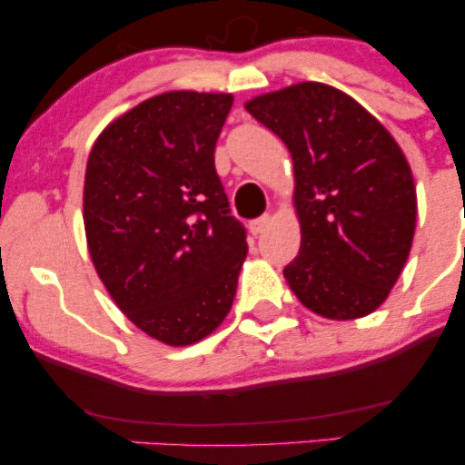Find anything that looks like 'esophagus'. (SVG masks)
Here are the masks:
<instances>
[{"mask_svg":"<svg viewBox=\"0 0 465 465\" xmlns=\"http://www.w3.org/2000/svg\"><path fill=\"white\" fill-rule=\"evenodd\" d=\"M269 225H271V216L264 214L260 218H253V221L249 223V232L253 233V236H260V233L266 232V227H269Z\"/></svg>","mask_w":465,"mask_h":465,"instance_id":"1","label":"esophagus"}]
</instances>
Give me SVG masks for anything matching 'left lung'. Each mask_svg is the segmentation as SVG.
I'll return each instance as SVG.
<instances>
[{"instance_id":"8db88e82","label":"left lung","mask_w":465,"mask_h":465,"mask_svg":"<svg viewBox=\"0 0 465 465\" xmlns=\"http://www.w3.org/2000/svg\"><path fill=\"white\" fill-rule=\"evenodd\" d=\"M244 109L292 157L302 244L284 269L291 291L334 322L373 312L413 244L418 196L402 148L365 106L323 83L255 95Z\"/></svg>"}]
</instances>
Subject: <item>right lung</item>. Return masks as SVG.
I'll list each match as a JSON object with an SVG mask.
<instances>
[{"label":"right lung","instance_id":"add662e5","mask_svg":"<svg viewBox=\"0 0 465 465\" xmlns=\"http://www.w3.org/2000/svg\"><path fill=\"white\" fill-rule=\"evenodd\" d=\"M232 94L165 92L100 133L83 218L95 273L142 332L181 348L225 322L247 258L214 148Z\"/></svg>","mask_w":465,"mask_h":465}]
</instances>
